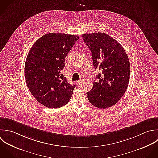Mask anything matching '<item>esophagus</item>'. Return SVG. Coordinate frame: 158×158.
I'll list each match as a JSON object with an SVG mask.
<instances>
[{"instance_id":"obj_1","label":"esophagus","mask_w":158,"mask_h":158,"mask_svg":"<svg viewBox=\"0 0 158 158\" xmlns=\"http://www.w3.org/2000/svg\"><path fill=\"white\" fill-rule=\"evenodd\" d=\"M82 81L81 80L77 81L76 82V84H77V85H81L82 84Z\"/></svg>"}]
</instances>
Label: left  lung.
I'll return each instance as SVG.
<instances>
[{
	"instance_id": "1",
	"label": "left lung",
	"mask_w": 158,
	"mask_h": 158,
	"mask_svg": "<svg viewBox=\"0 0 158 158\" xmlns=\"http://www.w3.org/2000/svg\"><path fill=\"white\" fill-rule=\"evenodd\" d=\"M83 40L90 50L93 64L101 69L90 91L89 102L105 109L117 103L124 94L130 79V62L123 46L113 37L102 32L84 34Z\"/></svg>"
}]
</instances>
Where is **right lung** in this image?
I'll return each instance as SVG.
<instances>
[{
  "label": "right lung",
  "instance_id": "obj_1",
  "mask_svg": "<svg viewBox=\"0 0 158 158\" xmlns=\"http://www.w3.org/2000/svg\"><path fill=\"white\" fill-rule=\"evenodd\" d=\"M79 36L48 33L39 38L27 56L24 75L34 97L49 108L63 106L71 99L75 85L61 74L64 60Z\"/></svg>",
  "mask_w": 158,
  "mask_h": 158
}]
</instances>
